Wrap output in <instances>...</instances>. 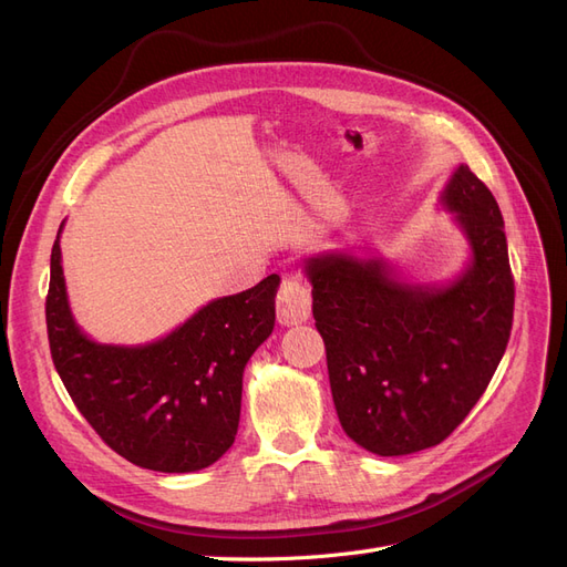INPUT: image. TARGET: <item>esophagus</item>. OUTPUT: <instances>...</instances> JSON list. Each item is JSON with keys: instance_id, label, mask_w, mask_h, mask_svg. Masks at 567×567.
<instances>
[{"instance_id": "34e87169", "label": "esophagus", "mask_w": 567, "mask_h": 567, "mask_svg": "<svg viewBox=\"0 0 567 567\" xmlns=\"http://www.w3.org/2000/svg\"><path fill=\"white\" fill-rule=\"evenodd\" d=\"M312 315V296L298 279H284L277 296V319L284 326H296L310 319Z\"/></svg>"}]
</instances>
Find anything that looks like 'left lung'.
Listing matches in <instances>:
<instances>
[{"mask_svg": "<svg viewBox=\"0 0 567 567\" xmlns=\"http://www.w3.org/2000/svg\"><path fill=\"white\" fill-rule=\"evenodd\" d=\"M437 203L468 244L466 265L447 281H409L381 255L329 250L305 260L340 425L379 456L452 435L511 336L516 290L499 205L463 163Z\"/></svg>", "mask_w": 567, "mask_h": 567, "instance_id": "left-lung-1", "label": "left lung"}]
</instances>
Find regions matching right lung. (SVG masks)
<instances>
[{
	"label": "right lung",
	"mask_w": 567,
	"mask_h": 567,
	"mask_svg": "<svg viewBox=\"0 0 567 567\" xmlns=\"http://www.w3.org/2000/svg\"><path fill=\"white\" fill-rule=\"evenodd\" d=\"M61 229L51 248L47 333L54 367L80 414L113 452L158 473L208 468L236 437L244 369L274 331L277 274L203 305L144 346L84 333L68 302Z\"/></svg>",
	"instance_id": "obj_1"
}]
</instances>
